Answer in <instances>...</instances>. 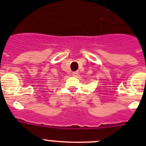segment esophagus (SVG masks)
Segmentation results:
<instances>
[{
    "instance_id": "1",
    "label": "esophagus",
    "mask_w": 146,
    "mask_h": 146,
    "mask_svg": "<svg viewBox=\"0 0 146 146\" xmlns=\"http://www.w3.org/2000/svg\"><path fill=\"white\" fill-rule=\"evenodd\" d=\"M78 70H76V71H74V72H73V73H72V76H77L78 75Z\"/></svg>"
}]
</instances>
